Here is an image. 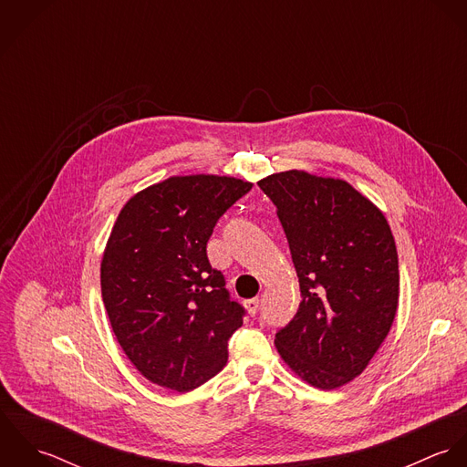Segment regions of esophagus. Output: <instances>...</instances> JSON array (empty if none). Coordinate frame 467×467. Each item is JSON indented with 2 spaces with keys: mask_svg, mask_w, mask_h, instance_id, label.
Segmentation results:
<instances>
[{
  "mask_svg": "<svg viewBox=\"0 0 467 467\" xmlns=\"http://www.w3.org/2000/svg\"><path fill=\"white\" fill-rule=\"evenodd\" d=\"M259 298H250V300H244V307H246V311H248V315H255L257 311H259Z\"/></svg>",
  "mask_w": 467,
  "mask_h": 467,
  "instance_id": "esophagus-1",
  "label": "esophagus"
}]
</instances>
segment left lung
I'll use <instances>...</instances> for the list:
<instances>
[{
    "label": "left lung",
    "instance_id": "left-lung-1",
    "mask_svg": "<svg viewBox=\"0 0 467 467\" xmlns=\"http://www.w3.org/2000/svg\"><path fill=\"white\" fill-rule=\"evenodd\" d=\"M285 232L302 302L275 336L287 367L333 390L358 378L394 324L396 241L383 212L350 183L306 171L259 182Z\"/></svg>",
    "mask_w": 467,
    "mask_h": 467
}]
</instances>
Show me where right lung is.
<instances>
[{
	"label": "right lung",
	"instance_id": "obj_1",
	"mask_svg": "<svg viewBox=\"0 0 467 467\" xmlns=\"http://www.w3.org/2000/svg\"><path fill=\"white\" fill-rule=\"evenodd\" d=\"M254 183L171 176L128 201L102 263V300L122 350L150 383L191 392L228 361L244 309L206 257L217 219Z\"/></svg>",
	"mask_w": 467,
	"mask_h": 467
}]
</instances>
